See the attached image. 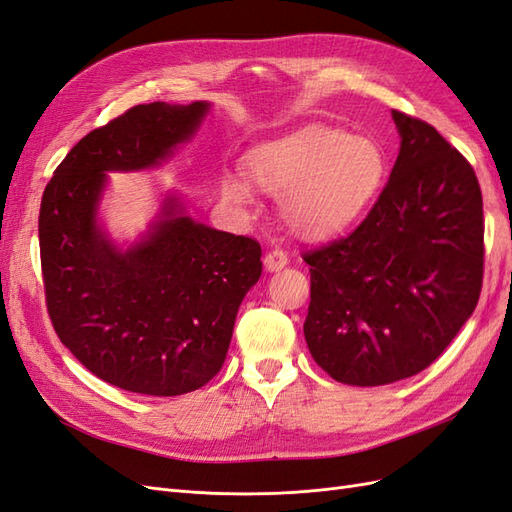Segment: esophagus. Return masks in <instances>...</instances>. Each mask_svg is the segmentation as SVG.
Listing matches in <instances>:
<instances>
[{
    "label": "esophagus",
    "instance_id": "34e87169",
    "mask_svg": "<svg viewBox=\"0 0 512 512\" xmlns=\"http://www.w3.org/2000/svg\"><path fill=\"white\" fill-rule=\"evenodd\" d=\"M286 265H288V256H286V252H282V250H273V252H269V254L265 256V269H267L269 273L280 271V269H284Z\"/></svg>",
    "mask_w": 512,
    "mask_h": 512
}]
</instances>
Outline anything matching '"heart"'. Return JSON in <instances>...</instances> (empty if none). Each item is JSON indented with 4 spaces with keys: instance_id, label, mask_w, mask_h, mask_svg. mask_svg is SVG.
<instances>
[{
    "instance_id": "b5f03b06",
    "label": "heart",
    "mask_w": 512,
    "mask_h": 512,
    "mask_svg": "<svg viewBox=\"0 0 512 512\" xmlns=\"http://www.w3.org/2000/svg\"><path fill=\"white\" fill-rule=\"evenodd\" d=\"M247 174L278 196L284 224L303 239H325L349 228L383 183L385 153L370 135L306 124L250 150ZM228 202L247 206L254 193L237 176H226Z\"/></svg>"
}]
</instances>
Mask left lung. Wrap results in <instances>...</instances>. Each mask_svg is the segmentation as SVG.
Returning a JSON list of instances; mask_svg holds the SVG:
<instances>
[{"label": "left lung", "mask_w": 512, "mask_h": 512, "mask_svg": "<svg viewBox=\"0 0 512 512\" xmlns=\"http://www.w3.org/2000/svg\"><path fill=\"white\" fill-rule=\"evenodd\" d=\"M400 150L349 237L308 252L303 334L331 379L388 385L418 375L472 316L485 265L474 168L435 127L392 112Z\"/></svg>", "instance_id": "8db88e82"}]
</instances>
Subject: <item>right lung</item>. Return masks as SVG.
Instances as JSON below:
<instances>
[{"instance_id": "add662e5", "label": "right lung", "mask_w": 512, "mask_h": 512, "mask_svg": "<svg viewBox=\"0 0 512 512\" xmlns=\"http://www.w3.org/2000/svg\"><path fill=\"white\" fill-rule=\"evenodd\" d=\"M211 103L135 105L79 140L45 187L38 239L55 334L96 377L146 396L209 383L230 347L260 245L193 219L176 193L140 239L118 245L99 209L109 172L159 168Z\"/></svg>"}]
</instances>
